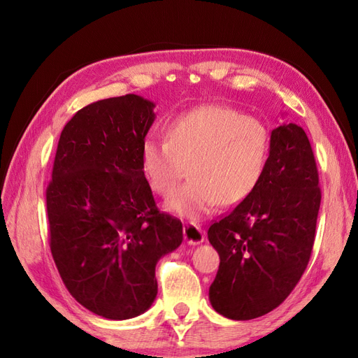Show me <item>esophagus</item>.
I'll use <instances>...</instances> for the list:
<instances>
[{"label":"esophagus","mask_w":358,"mask_h":358,"mask_svg":"<svg viewBox=\"0 0 358 358\" xmlns=\"http://www.w3.org/2000/svg\"><path fill=\"white\" fill-rule=\"evenodd\" d=\"M183 239L188 245H199L204 241L203 230L196 224H185L183 225Z\"/></svg>","instance_id":"obj_1"}]
</instances>
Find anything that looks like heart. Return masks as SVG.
<instances>
[{"label": "heart", "instance_id": "heart-1", "mask_svg": "<svg viewBox=\"0 0 358 358\" xmlns=\"http://www.w3.org/2000/svg\"><path fill=\"white\" fill-rule=\"evenodd\" d=\"M272 150L268 127L227 106H203L167 127V138L142 143V169L157 194L167 197L189 164V182L167 200L169 212L199 220L222 203L248 199L264 178Z\"/></svg>", "mask_w": 358, "mask_h": 358}]
</instances>
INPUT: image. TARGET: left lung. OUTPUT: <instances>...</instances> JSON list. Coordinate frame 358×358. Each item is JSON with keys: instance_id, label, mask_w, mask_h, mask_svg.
Returning <instances> with one entry per match:
<instances>
[{"instance_id": "8db88e82", "label": "left lung", "mask_w": 358, "mask_h": 358, "mask_svg": "<svg viewBox=\"0 0 358 358\" xmlns=\"http://www.w3.org/2000/svg\"><path fill=\"white\" fill-rule=\"evenodd\" d=\"M318 169L305 129L272 131L264 178L254 192L208 231L220 254L209 288L213 309L245 321L278 308L305 273L321 203Z\"/></svg>"}]
</instances>
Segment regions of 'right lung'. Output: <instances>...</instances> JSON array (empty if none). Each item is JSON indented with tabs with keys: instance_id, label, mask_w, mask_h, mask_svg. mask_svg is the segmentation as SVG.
<instances>
[{
	"instance_id": "add662e5",
	"label": "right lung",
	"mask_w": 358,
	"mask_h": 358,
	"mask_svg": "<svg viewBox=\"0 0 358 358\" xmlns=\"http://www.w3.org/2000/svg\"><path fill=\"white\" fill-rule=\"evenodd\" d=\"M155 104L127 94L88 104L64 127L46 188L49 245L64 285L107 320L152 305L158 259L182 222L157 208L142 169Z\"/></svg>"
}]
</instances>
